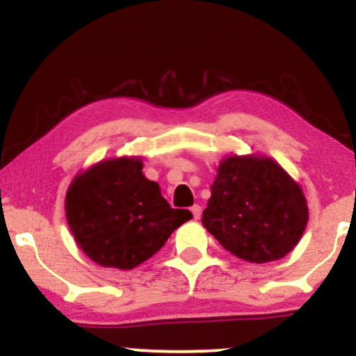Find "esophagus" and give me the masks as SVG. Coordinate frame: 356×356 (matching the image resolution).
<instances>
[{"label": "esophagus", "mask_w": 356, "mask_h": 356, "mask_svg": "<svg viewBox=\"0 0 356 356\" xmlns=\"http://www.w3.org/2000/svg\"><path fill=\"white\" fill-rule=\"evenodd\" d=\"M191 212H193V217L196 218V220H199V218H201V213H202V209H201V206H193L191 207Z\"/></svg>", "instance_id": "esophagus-1"}]
</instances>
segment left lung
Instances as JSON below:
<instances>
[{"instance_id": "obj_1", "label": "left lung", "mask_w": 356, "mask_h": 356, "mask_svg": "<svg viewBox=\"0 0 356 356\" xmlns=\"http://www.w3.org/2000/svg\"><path fill=\"white\" fill-rule=\"evenodd\" d=\"M308 218L303 189L280 163L232 154L218 163L202 225L232 254L266 264L293 251Z\"/></svg>"}]
</instances>
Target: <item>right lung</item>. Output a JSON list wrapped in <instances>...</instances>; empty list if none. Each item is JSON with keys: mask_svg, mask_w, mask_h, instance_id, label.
Wrapping results in <instances>:
<instances>
[{"mask_svg": "<svg viewBox=\"0 0 356 356\" xmlns=\"http://www.w3.org/2000/svg\"><path fill=\"white\" fill-rule=\"evenodd\" d=\"M143 157H110L72 178L65 197L77 246L102 267L131 270L152 257L193 213L172 209L145 178Z\"/></svg>", "mask_w": 356, "mask_h": 356, "instance_id": "add662e5", "label": "right lung"}]
</instances>
